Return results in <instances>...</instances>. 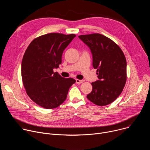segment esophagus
Instances as JSON below:
<instances>
[{
	"mask_svg": "<svg viewBox=\"0 0 150 150\" xmlns=\"http://www.w3.org/2000/svg\"><path fill=\"white\" fill-rule=\"evenodd\" d=\"M83 81H84L83 80H81V79H76V83H78V84L81 83H82Z\"/></svg>",
	"mask_w": 150,
	"mask_h": 150,
	"instance_id": "1",
	"label": "esophagus"
}]
</instances>
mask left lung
Wrapping results in <instances>:
<instances>
[{
    "label": "left lung",
    "instance_id": "8db88e82",
    "mask_svg": "<svg viewBox=\"0 0 150 150\" xmlns=\"http://www.w3.org/2000/svg\"><path fill=\"white\" fill-rule=\"evenodd\" d=\"M78 37L91 50L93 66L97 69L98 78L91 83L93 90L87 97L99 106L109 104L119 96L126 82L124 53L113 40L102 34L94 33Z\"/></svg>",
    "mask_w": 150,
    "mask_h": 150
}]
</instances>
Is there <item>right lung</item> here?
I'll list each match as a JSON object with an SVG mask.
<instances>
[{
    "label": "right lung",
    "instance_id": "1",
    "mask_svg": "<svg viewBox=\"0 0 150 150\" xmlns=\"http://www.w3.org/2000/svg\"><path fill=\"white\" fill-rule=\"evenodd\" d=\"M76 37L49 33L34 39L21 63V75L29 97L42 108L52 109L65 101L69 88L76 81L62 77L53 69L62 63L63 52Z\"/></svg>",
    "mask_w": 150,
    "mask_h": 150
}]
</instances>
